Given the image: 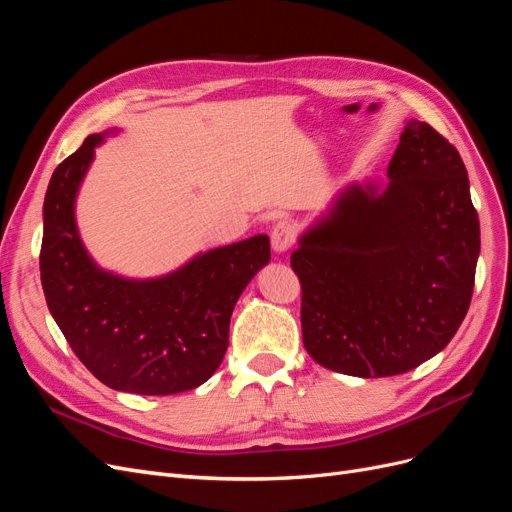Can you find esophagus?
Masks as SVG:
<instances>
[{"label":"esophagus","instance_id":"1","mask_svg":"<svg viewBox=\"0 0 512 512\" xmlns=\"http://www.w3.org/2000/svg\"><path fill=\"white\" fill-rule=\"evenodd\" d=\"M297 241V226L290 222H277L271 232V245L277 254L288 252Z\"/></svg>","mask_w":512,"mask_h":512}]
</instances>
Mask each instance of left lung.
I'll return each instance as SVG.
<instances>
[{
    "label": "left lung",
    "mask_w": 512,
    "mask_h": 512,
    "mask_svg": "<svg viewBox=\"0 0 512 512\" xmlns=\"http://www.w3.org/2000/svg\"><path fill=\"white\" fill-rule=\"evenodd\" d=\"M386 175L348 185L290 256L305 350L359 378L406 374L451 342L480 252L468 170L429 123H406Z\"/></svg>",
    "instance_id": "obj_1"
}]
</instances>
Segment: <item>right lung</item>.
<instances>
[{
	"instance_id": "right-lung-1",
	"label": "right lung",
	"mask_w": 512,
	"mask_h": 512,
	"mask_svg": "<svg viewBox=\"0 0 512 512\" xmlns=\"http://www.w3.org/2000/svg\"><path fill=\"white\" fill-rule=\"evenodd\" d=\"M91 134L61 162L44 196L40 280L57 327L79 361L115 391L173 395L220 367L235 303L271 260L267 235L198 254L156 280L100 269L79 237L74 203L96 147Z\"/></svg>"
}]
</instances>
